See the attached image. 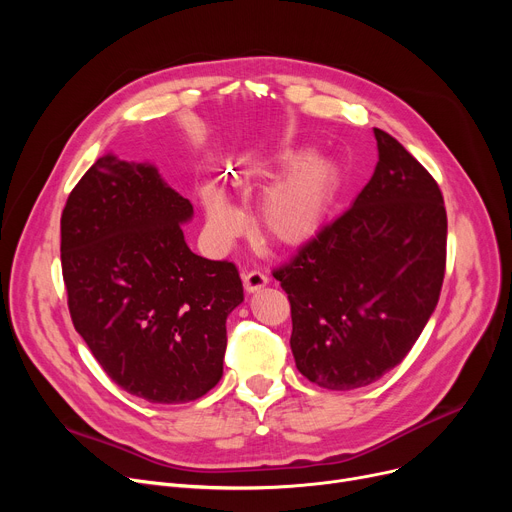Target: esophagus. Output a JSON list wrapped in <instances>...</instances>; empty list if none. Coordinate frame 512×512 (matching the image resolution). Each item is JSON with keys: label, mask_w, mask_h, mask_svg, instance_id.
I'll use <instances>...</instances> for the list:
<instances>
[{"label": "esophagus", "mask_w": 512, "mask_h": 512, "mask_svg": "<svg viewBox=\"0 0 512 512\" xmlns=\"http://www.w3.org/2000/svg\"><path fill=\"white\" fill-rule=\"evenodd\" d=\"M242 284H245V290L247 292H257L261 290L267 282H270V278H267L263 272L259 270H242Z\"/></svg>", "instance_id": "1"}]
</instances>
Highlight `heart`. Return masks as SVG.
<instances>
[{
    "instance_id": "b5f03b06",
    "label": "heart",
    "mask_w": 512,
    "mask_h": 512,
    "mask_svg": "<svg viewBox=\"0 0 512 512\" xmlns=\"http://www.w3.org/2000/svg\"><path fill=\"white\" fill-rule=\"evenodd\" d=\"M280 166L288 172L265 193L259 224L263 234L278 245L297 247L324 226L338 195L340 172L334 161L321 153L286 151L280 155ZM201 199L207 222L220 238L230 240L245 226L242 213L220 188L207 184Z\"/></svg>"
}]
</instances>
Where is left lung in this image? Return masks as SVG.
Listing matches in <instances>:
<instances>
[{
  "instance_id": "1",
  "label": "left lung",
  "mask_w": 512,
  "mask_h": 512,
  "mask_svg": "<svg viewBox=\"0 0 512 512\" xmlns=\"http://www.w3.org/2000/svg\"><path fill=\"white\" fill-rule=\"evenodd\" d=\"M373 134L378 166L353 207L274 270L290 301L294 363L328 390L367 386L405 359L444 282L440 186L388 132Z\"/></svg>"
}]
</instances>
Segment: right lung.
Returning a JSON list of instances; mask_svg holds the SVG:
<instances>
[{"mask_svg":"<svg viewBox=\"0 0 512 512\" xmlns=\"http://www.w3.org/2000/svg\"><path fill=\"white\" fill-rule=\"evenodd\" d=\"M193 205L153 164L107 153L62 211V274L76 332L128 394L197 400L220 382L226 317L242 303L234 263L188 249Z\"/></svg>","mask_w":512,"mask_h":512,"instance_id":"add662e5","label":"right lung"}]
</instances>
